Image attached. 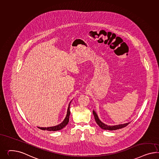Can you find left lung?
I'll use <instances>...</instances> for the list:
<instances>
[{"instance_id":"1","label":"left lung","mask_w":159,"mask_h":159,"mask_svg":"<svg viewBox=\"0 0 159 159\" xmlns=\"http://www.w3.org/2000/svg\"><path fill=\"white\" fill-rule=\"evenodd\" d=\"M93 115L94 116L95 120L97 123V124L98 125L99 127H101V129H107V130H110V131H112V130H116L118 129H122L124 128L125 127H126L127 125L129 124V122L125 123V124H123V125H105L101 121V120L99 119L98 117L97 116V113H95L94 111H93Z\"/></svg>"}]
</instances>
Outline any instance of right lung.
<instances>
[{
    "label": "right lung",
    "instance_id": "1",
    "mask_svg": "<svg viewBox=\"0 0 159 159\" xmlns=\"http://www.w3.org/2000/svg\"><path fill=\"white\" fill-rule=\"evenodd\" d=\"M70 102L69 104L68 108V111H67V115L65 117L64 120L60 124V125H57L54 127H38L39 129H41L42 130H47V131H58L60 130L61 129H63L65 127L66 125L68 123L69 120V115H70V110H69V107H70Z\"/></svg>",
    "mask_w": 159,
    "mask_h": 159
}]
</instances>
